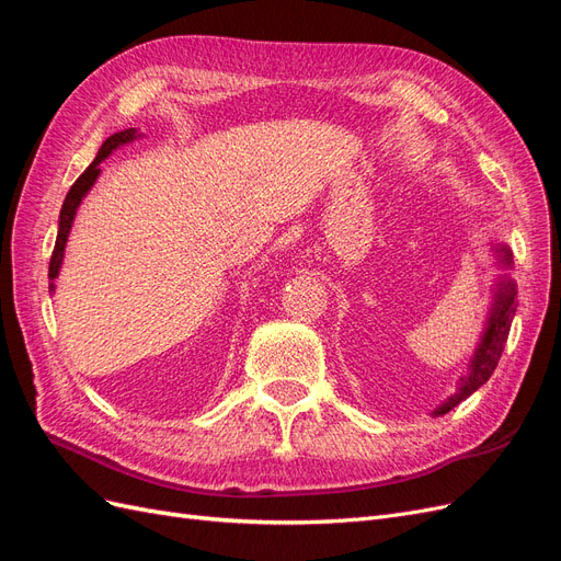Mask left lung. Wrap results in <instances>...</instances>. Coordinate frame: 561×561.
Returning <instances> with one entry per match:
<instances>
[{
	"mask_svg": "<svg viewBox=\"0 0 561 561\" xmlns=\"http://www.w3.org/2000/svg\"><path fill=\"white\" fill-rule=\"evenodd\" d=\"M494 254H496V264L505 271V274L496 278L494 295H491V309H489L478 348H474L472 358L468 363V375L458 379L456 393L449 396L439 407H435L433 416H443V414L451 412L458 402L470 398L474 390H478L482 383H486L489 377L494 375V369L501 360V353L507 342V334H511V325H513V318L517 311V301H515L517 283L507 276V271L513 268L511 248L499 243V245H494Z\"/></svg>",
	"mask_w": 561,
	"mask_h": 561,
	"instance_id": "left-lung-1",
	"label": "left lung"
}]
</instances>
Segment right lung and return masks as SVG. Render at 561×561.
<instances>
[{
	"label": "right lung",
	"instance_id": "obj_1",
	"mask_svg": "<svg viewBox=\"0 0 561 561\" xmlns=\"http://www.w3.org/2000/svg\"><path fill=\"white\" fill-rule=\"evenodd\" d=\"M142 138V133H138V128H126L122 133H114L110 135V138L103 142V147L98 149V157L93 159V163L83 171L77 182L72 184V190L67 192L65 196V203H62V210H60V219H58V239H56V248H54V254H50V264H48V278H50V285L48 290L54 293L56 285L54 280L58 278L60 274V266H62V257H65V245H67V236H70V229H72V222H75V215H77V208L81 206L83 196H87L91 192V186L95 184L98 175H100V163H103L114 149L124 147L133 140Z\"/></svg>",
	"mask_w": 561,
	"mask_h": 561
}]
</instances>
